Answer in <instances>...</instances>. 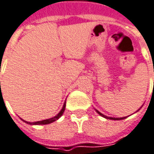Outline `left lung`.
I'll return each mask as SVG.
<instances>
[{
	"instance_id": "1",
	"label": "left lung",
	"mask_w": 154,
	"mask_h": 154,
	"mask_svg": "<svg viewBox=\"0 0 154 154\" xmlns=\"http://www.w3.org/2000/svg\"><path fill=\"white\" fill-rule=\"evenodd\" d=\"M97 111V113L99 114V115H101L102 116H103V117H105V118H107V119H111V120H121V119H124V118H125V117H120V118H115V117H109V116H104L103 114H102L101 112H99L98 110H96Z\"/></svg>"
}]
</instances>
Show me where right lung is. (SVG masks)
<instances>
[{"label": "right lung", "mask_w": 154, "mask_h": 154, "mask_svg": "<svg viewBox=\"0 0 154 154\" xmlns=\"http://www.w3.org/2000/svg\"><path fill=\"white\" fill-rule=\"evenodd\" d=\"M65 108H66V103H64V106H63V108H62V109L60 110V112L58 114L57 116H55L54 117H52V118H50V119H46V120H43V121H38V122H34V123H29V122H26V121H24L25 123H27V124H29V125H48V124H51V123H52V122H55L56 120H58L60 117L61 116L63 115V113H64V111H65ZM23 120V119H22Z\"/></svg>", "instance_id": "obj_1"}]
</instances>
